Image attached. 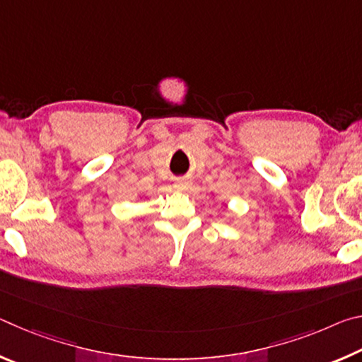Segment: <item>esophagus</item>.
<instances>
[{
    "label": "esophagus",
    "instance_id": "34e87169",
    "mask_svg": "<svg viewBox=\"0 0 362 362\" xmlns=\"http://www.w3.org/2000/svg\"><path fill=\"white\" fill-rule=\"evenodd\" d=\"M175 187L180 188V189H185V188L189 187V182L188 180H180V182L175 183Z\"/></svg>",
    "mask_w": 362,
    "mask_h": 362
}]
</instances>
